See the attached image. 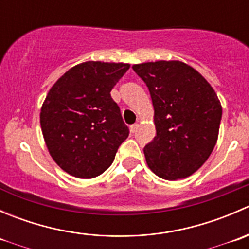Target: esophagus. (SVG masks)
Here are the masks:
<instances>
[{"mask_svg": "<svg viewBox=\"0 0 249 249\" xmlns=\"http://www.w3.org/2000/svg\"><path fill=\"white\" fill-rule=\"evenodd\" d=\"M137 129H139V124H134V125H131V126H130V131H131L132 134H134V132L136 131Z\"/></svg>", "mask_w": 249, "mask_h": 249, "instance_id": "34e87169", "label": "esophagus"}]
</instances>
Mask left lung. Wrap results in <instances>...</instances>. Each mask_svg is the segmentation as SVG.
<instances>
[{
	"mask_svg": "<svg viewBox=\"0 0 249 249\" xmlns=\"http://www.w3.org/2000/svg\"><path fill=\"white\" fill-rule=\"evenodd\" d=\"M147 84L154 107L157 136L144 147L149 169L176 180L200 169L218 140L222 105L210 83L182 61L132 66Z\"/></svg>",
	"mask_w": 249,
	"mask_h": 249,
	"instance_id": "1",
	"label": "left lung"
}]
</instances>
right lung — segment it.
<instances>
[{
  "instance_id": "add662e5",
  "label": "right lung",
  "mask_w": 249,
  "mask_h": 249,
  "mask_svg": "<svg viewBox=\"0 0 249 249\" xmlns=\"http://www.w3.org/2000/svg\"><path fill=\"white\" fill-rule=\"evenodd\" d=\"M129 64L87 61L70 69L50 88L41 127L54 161L77 178H94L113 162L129 136L110 90Z\"/></svg>"
}]
</instances>
